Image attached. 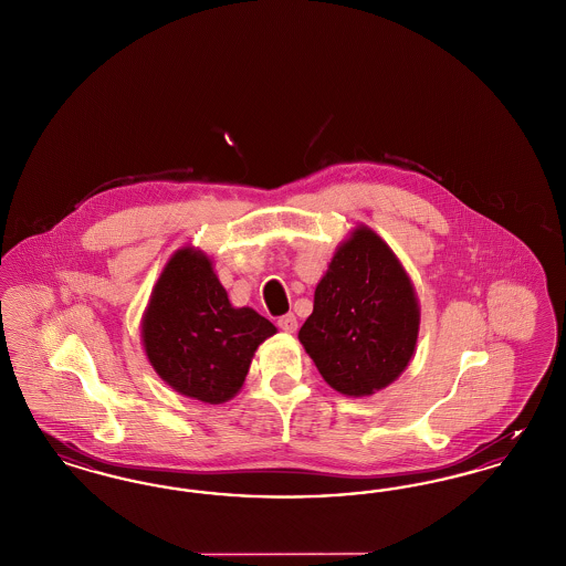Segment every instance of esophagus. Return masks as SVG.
Instances as JSON below:
<instances>
[{
    "mask_svg": "<svg viewBox=\"0 0 566 566\" xmlns=\"http://www.w3.org/2000/svg\"><path fill=\"white\" fill-rule=\"evenodd\" d=\"M277 326H280L284 333L293 335L294 331H296V326H298V322H296L294 314H286V316H282L277 319Z\"/></svg>",
    "mask_w": 566,
    "mask_h": 566,
    "instance_id": "1",
    "label": "esophagus"
}]
</instances>
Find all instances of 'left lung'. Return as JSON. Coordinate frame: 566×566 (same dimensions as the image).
<instances>
[{
  "label": "left lung",
  "mask_w": 566,
  "mask_h": 566,
  "mask_svg": "<svg viewBox=\"0 0 566 566\" xmlns=\"http://www.w3.org/2000/svg\"><path fill=\"white\" fill-rule=\"evenodd\" d=\"M419 301L394 250L360 226L317 282L314 312L298 340L343 396L363 398L394 384L419 335Z\"/></svg>",
  "instance_id": "obj_1"
}]
</instances>
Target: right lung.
Wrapping results in <instances>:
<instances>
[{"label":"right lung","instance_id":"1","mask_svg":"<svg viewBox=\"0 0 566 566\" xmlns=\"http://www.w3.org/2000/svg\"><path fill=\"white\" fill-rule=\"evenodd\" d=\"M275 331L254 310L233 307L212 261L191 247L170 256L140 322L154 370L206 405H223L242 389L256 347Z\"/></svg>","mask_w":566,"mask_h":566}]
</instances>
